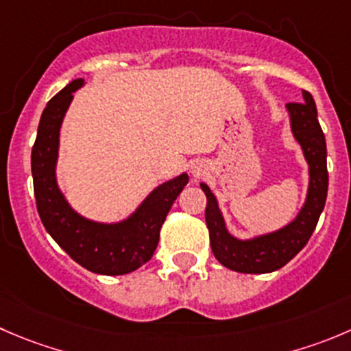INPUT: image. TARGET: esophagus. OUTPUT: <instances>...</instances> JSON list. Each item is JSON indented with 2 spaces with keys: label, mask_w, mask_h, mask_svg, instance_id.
<instances>
[{
  "label": "esophagus",
  "mask_w": 351,
  "mask_h": 351,
  "mask_svg": "<svg viewBox=\"0 0 351 351\" xmlns=\"http://www.w3.org/2000/svg\"><path fill=\"white\" fill-rule=\"evenodd\" d=\"M200 171H202V168H200V166H193V168H192L193 176H199V175H200Z\"/></svg>",
  "instance_id": "1"
}]
</instances>
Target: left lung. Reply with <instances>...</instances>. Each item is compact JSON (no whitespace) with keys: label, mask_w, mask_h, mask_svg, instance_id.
Instances as JSON below:
<instances>
[{"label":"left lung","mask_w":351,"mask_h":351,"mask_svg":"<svg viewBox=\"0 0 351 351\" xmlns=\"http://www.w3.org/2000/svg\"><path fill=\"white\" fill-rule=\"evenodd\" d=\"M304 103L287 104L290 128L300 144L308 165L307 195L297 216L285 226L269 233L238 238L228 230L219 202L207 183H200L207 197L206 223L209 228L210 248L224 267L237 273L266 274L281 269L307 245L314 233L328 197V151L326 137L317 121V108L311 93L304 90Z\"/></svg>","instance_id":"obj_1"}]
</instances>
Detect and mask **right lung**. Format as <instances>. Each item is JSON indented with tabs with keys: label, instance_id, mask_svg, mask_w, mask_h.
Returning <instances> with one entry per match:
<instances>
[{
	"label": "right lung",
	"instance_id": "add662e5",
	"mask_svg": "<svg viewBox=\"0 0 351 351\" xmlns=\"http://www.w3.org/2000/svg\"><path fill=\"white\" fill-rule=\"evenodd\" d=\"M84 85V78L71 80L40 114L30 158L34 195L46 231L77 264L90 273L120 276L138 269L152 257L166 214L189 183V175L182 173L152 189L134 213L114 223L94 221L77 213L58 185L56 165L61 123L73 93Z\"/></svg>",
	"mask_w": 351,
	"mask_h": 351
}]
</instances>
